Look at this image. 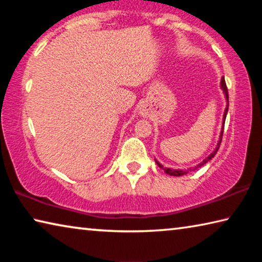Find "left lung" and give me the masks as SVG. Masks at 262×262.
Listing matches in <instances>:
<instances>
[{
	"instance_id": "left-lung-1",
	"label": "left lung",
	"mask_w": 262,
	"mask_h": 262,
	"mask_svg": "<svg viewBox=\"0 0 262 262\" xmlns=\"http://www.w3.org/2000/svg\"><path fill=\"white\" fill-rule=\"evenodd\" d=\"M221 88L223 89V91H224V94H225V98H227V100H228V105H227V108H225V112H224V120H223V129H224V122H225V118H227V113H228V108H229V94H228V88H227V83H225V79H224V77L222 78V81H221ZM222 135H223V132L221 133V139H220V142H219V144H217V147H216V149L214 150V152H212L211 155H209V156H208L205 161H203L202 163H200V164H198L195 167H190V168H188V170H171V168H166V167H163V165H161V164H159L158 162H156L157 163V165L161 167V168H163L164 170V172H165V173H167V174H170V176H174V177H180V176H184V174H186V173H188L189 171H193V170H196V168H199V167H201L202 165H205V164L207 163V162H209L210 159L215 156V154L219 151V149H220V145H221V142H222Z\"/></svg>"
}]
</instances>
